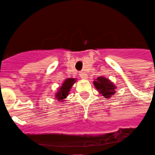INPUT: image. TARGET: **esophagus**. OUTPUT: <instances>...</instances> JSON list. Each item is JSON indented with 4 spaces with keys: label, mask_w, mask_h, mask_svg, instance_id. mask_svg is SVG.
Segmentation results:
<instances>
[{
    "label": "esophagus",
    "mask_w": 155,
    "mask_h": 155,
    "mask_svg": "<svg viewBox=\"0 0 155 155\" xmlns=\"http://www.w3.org/2000/svg\"><path fill=\"white\" fill-rule=\"evenodd\" d=\"M79 73V76H80L82 79H86L87 78L86 73H85L84 71H80Z\"/></svg>",
    "instance_id": "34e87169"
}]
</instances>
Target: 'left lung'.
Here are the masks:
<instances>
[{"label": "left lung", "instance_id": "8db88e82", "mask_svg": "<svg viewBox=\"0 0 155 155\" xmlns=\"http://www.w3.org/2000/svg\"><path fill=\"white\" fill-rule=\"evenodd\" d=\"M94 85L99 92L104 97V98L110 97L115 94V85L112 82L103 76L97 78L96 81L94 82Z\"/></svg>", "mask_w": 155, "mask_h": 155}]
</instances>
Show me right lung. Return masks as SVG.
Listing matches in <instances>:
<instances>
[{
	"label": "right lung",
	"instance_id": "add662e5",
	"mask_svg": "<svg viewBox=\"0 0 155 155\" xmlns=\"http://www.w3.org/2000/svg\"><path fill=\"white\" fill-rule=\"evenodd\" d=\"M75 82H76L75 79H66L65 82L63 83L62 86H61V88L59 89V91L57 93L56 96H55L58 101H64V99L66 98L67 96L68 95L69 91H70V88H71L72 85L75 83Z\"/></svg>",
	"mask_w": 155,
	"mask_h": 155
}]
</instances>
